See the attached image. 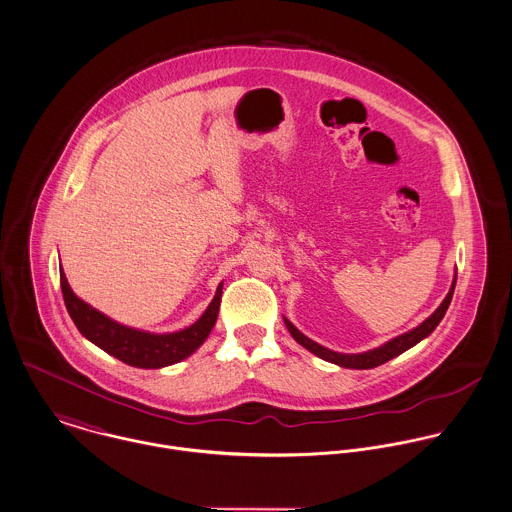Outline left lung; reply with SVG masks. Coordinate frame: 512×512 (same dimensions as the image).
Segmentation results:
<instances>
[{
	"label": "left lung",
	"mask_w": 512,
	"mask_h": 512,
	"mask_svg": "<svg viewBox=\"0 0 512 512\" xmlns=\"http://www.w3.org/2000/svg\"><path fill=\"white\" fill-rule=\"evenodd\" d=\"M455 281H457V273L454 275V283L450 286V292L446 294V298L442 300V304H440V306L434 310V314L428 316L420 326L412 328V330L406 332V334H400L397 338H393V340H389L387 343L375 347V349L363 351V353H340V351H332V349H328V347H324V345H320V343L306 338L300 330L294 328V324H292L290 320L284 318V324H286V328H288V332H290V336H292L294 340L298 341L302 347H306L308 351H312L314 355H318L320 359L330 361V363H336V365L345 367V369H373V367H379V365L391 361L393 357L404 353L406 349L414 347L418 341L428 338V336L436 330V326L442 322V318H444V314H446V310H448V306H450V302H452Z\"/></svg>",
	"instance_id": "1"
}]
</instances>
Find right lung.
Here are the masks:
<instances>
[{
	"label": "right lung",
	"instance_id": "right-lung-1",
	"mask_svg": "<svg viewBox=\"0 0 512 512\" xmlns=\"http://www.w3.org/2000/svg\"><path fill=\"white\" fill-rule=\"evenodd\" d=\"M222 286L224 283H220L214 300L192 326L172 334H151V332L123 326L112 318H108L106 314H102L100 310H96L94 306H90L88 302L80 300L72 292L64 271L60 269V288H62L64 304L78 332L86 340L104 349L106 353L117 357L119 361L139 369H161L192 355L210 336L218 320Z\"/></svg>",
	"mask_w": 512,
	"mask_h": 512
}]
</instances>
